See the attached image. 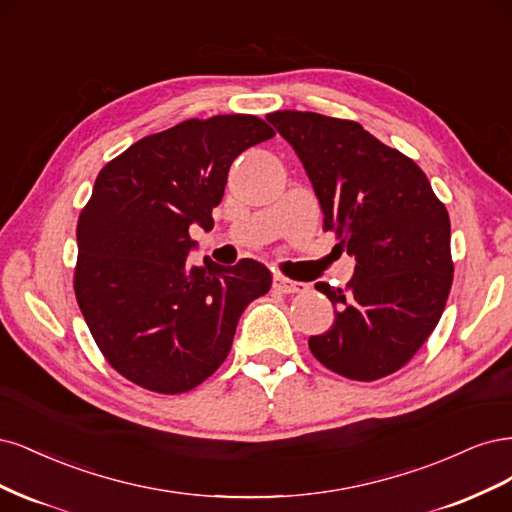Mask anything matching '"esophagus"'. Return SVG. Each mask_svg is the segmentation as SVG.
Returning <instances> with one entry per match:
<instances>
[{
  "instance_id": "esophagus-1",
  "label": "esophagus",
  "mask_w": 512,
  "mask_h": 512,
  "mask_svg": "<svg viewBox=\"0 0 512 512\" xmlns=\"http://www.w3.org/2000/svg\"><path fill=\"white\" fill-rule=\"evenodd\" d=\"M274 289L280 291V293H302L308 287L304 283H298V280H291V278H285V276L276 274L274 276Z\"/></svg>"
}]
</instances>
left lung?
Wrapping results in <instances>:
<instances>
[{"label": "left lung", "mask_w": 512, "mask_h": 512, "mask_svg": "<svg viewBox=\"0 0 512 512\" xmlns=\"http://www.w3.org/2000/svg\"><path fill=\"white\" fill-rule=\"evenodd\" d=\"M310 178L340 246L355 257L346 289L317 283L336 319L308 346L325 368L376 381L415 355L453 283L449 212L415 161L355 121L278 110L266 117Z\"/></svg>", "instance_id": "left-lung-1"}]
</instances>
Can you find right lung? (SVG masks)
Segmentation results:
<instances>
[{
  "instance_id": "right-lung-1",
  "label": "right lung",
  "mask_w": 512,
  "mask_h": 512,
  "mask_svg": "<svg viewBox=\"0 0 512 512\" xmlns=\"http://www.w3.org/2000/svg\"><path fill=\"white\" fill-rule=\"evenodd\" d=\"M274 136L253 114L189 119L146 136L97 174L76 227L74 291L108 364L144 389L183 393L217 370L244 308L270 291L255 259L191 266L234 159Z\"/></svg>"
}]
</instances>
